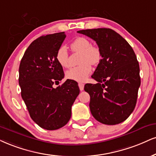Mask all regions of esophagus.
Instances as JSON below:
<instances>
[{"label":"esophagus","instance_id":"1","mask_svg":"<svg viewBox=\"0 0 156 156\" xmlns=\"http://www.w3.org/2000/svg\"><path fill=\"white\" fill-rule=\"evenodd\" d=\"M78 85H79V87H80V90H81V91H82V90H84V84L80 82V83L78 84Z\"/></svg>","mask_w":156,"mask_h":156}]
</instances>
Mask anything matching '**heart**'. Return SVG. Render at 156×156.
Instances as JSON below:
<instances>
[{"label":"heart","instance_id":"obj_1","mask_svg":"<svg viewBox=\"0 0 156 156\" xmlns=\"http://www.w3.org/2000/svg\"><path fill=\"white\" fill-rule=\"evenodd\" d=\"M73 52H81L80 63L81 64L73 67L66 73V77L77 82H84L87 80L92 70V65H97L102 58L101 51L98 47L91 45L87 38L80 37L71 43ZM56 60L63 68L69 66V53L65 46H61L56 52Z\"/></svg>","mask_w":156,"mask_h":156}]
</instances>
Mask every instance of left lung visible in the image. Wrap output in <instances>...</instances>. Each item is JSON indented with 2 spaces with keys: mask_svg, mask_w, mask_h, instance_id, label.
<instances>
[{
  "mask_svg": "<svg viewBox=\"0 0 156 156\" xmlns=\"http://www.w3.org/2000/svg\"><path fill=\"white\" fill-rule=\"evenodd\" d=\"M95 40L102 59L92 77L97 84H86L90 109L102 124L115 125L134 111L140 86V66L135 53L124 38L114 30L98 28L77 31Z\"/></svg>",
  "mask_w": 156,
  "mask_h": 156,
  "instance_id": "left-lung-1",
  "label": "left lung"
}]
</instances>
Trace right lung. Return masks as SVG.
<instances>
[{
    "mask_svg": "<svg viewBox=\"0 0 156 156\" xmlns=\"http://www.w3.org/2000/svg\"><path fill=\"white\" fill-rule=\"evenodd\" d=\"M66 38L64 32L41 36L30 44L19 65L21 95L32 120L40 127L55 130L65 126L72 116V106L80 93L77 82L64 77L56 52Z\"/></svg>",
    "mask_w": 156,
    "mask_h": 156,
    "instance_id": "obj_1",
    "label": "right lung"
}]
</instances>
